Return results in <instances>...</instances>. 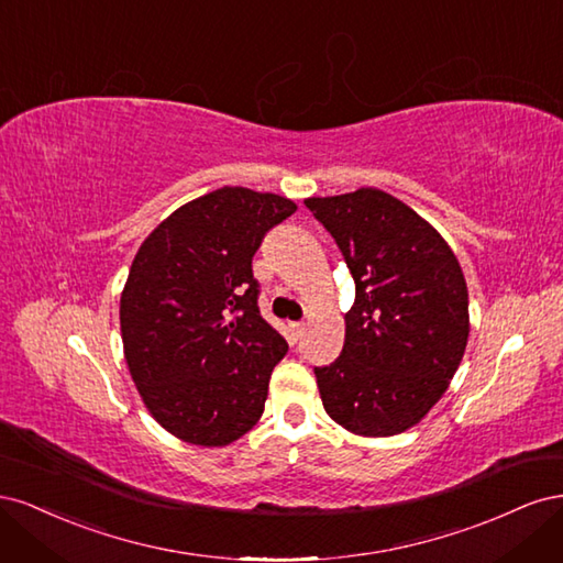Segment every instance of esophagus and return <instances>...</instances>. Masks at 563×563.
Masks as SVG:
<instances>
[{"mask_svg":"<svg viewBox=\"0 0 563 563\" xmlns=\"http://www.w3.org/2000/svg\"><path fill=\"white\" fill-rule=\"evenodd\" d=\"M288 329H291L294 340H298L305 333V323L302 321H291V323H288Z\"/></svg>","mask_w":563,"mask_h":563,"instance_id":"obj_1","label":"esophagus"}]
</instances>
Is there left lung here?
Here are the masks:
<instances>
[{
    "instance_id": "8db88e82",
    "label": "left lung",
    "mask_w": 563,
    "mask_h": 563,
    "mask_svg": "<svg viewBox=\"0 0 563 563\" xmlns=\"http://www.w3.org/2000/svg\"><path fill=\"white\" fill-rule=\"evenodd\" d=\"M356 286L345 345L314 376L327 413L362 437L413 428L444 395L470 335L463 269L428 220L376 187L310 197Z\"/></svg>"
}]
</instances>
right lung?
<instances>
[{
    "instance_id": "1",
    "label": "right lung",
    "mask_w": 563,
    "mask_h": 563,
    "mask_svg": "<svg viewBox=\"0 0 563 563\" xmlns=\"http://www.w3.org/2000/svg\"><path fill=\"white\" fill-rule=\"evenodd\" d=\"M298 207L220 187L168 216L139 249L119 305L124 356L166 432L228 446L261 420L288 345L261 317L251 261Z\"/></svg>"
}]
</instances>
